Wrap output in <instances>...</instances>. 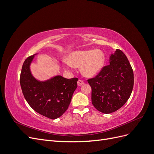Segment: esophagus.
Wrapping results in <instances>:
<instances>
[{
	"mask_svg": "<svg viewBox=\"0 0 154 154\" xmlns=\"http://www.w3.org/2000/svg\"><path fill=\"white\" fill-rule=\"evenodd\" d=\"M83 83H84V82H83V80H78V86H81V85H82Z\"/></svg>",
	"mask_w": 154,
	"mask_h": 154,
	"instance_id": "obj_1",
	"label": "esophagus"
}]
</instances>
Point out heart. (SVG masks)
Listing matches in <instances>:
<instances>
[{"label": "heart", "instance_id": "heart-1", "mask_svg": "<svg viewBox=\"0 0 154 154\" xmlns=\"http://www.w3.org/2000/svg\"><path fill=\"white\" fill-rule=\"evenodd\" d=\"M105 55L100 50L78 51L69 56V61L63 60V65L68 71L72 72L74 67L82 66L83 75L91 77L98 73L103 66Z\"/></svg>", "mask_w": 154, "mask_h": 154}]
</instances>
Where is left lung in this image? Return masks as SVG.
I'll list each match as a JSON object with an SVG mask.
<instances>
[{"label": "left lung", "mask_w": 154, "mask_h": 154, "mask_svg": "<svg viewBox=\"0 0 154 154\" xmlns=\"http://www.w3.org/2000/svg\"><path fill=\"white\" fill-rule=\"evenodd\" d=\"M92 88V103L101 112L110 114L123 106L131 95L134 72L123 51L116 49L109 64L87 80Z\"/></svg>", "instance_id": "obj_1"}]
</instances>
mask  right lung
<instances>
[{
	"instance_id": "right-lung-1",
	"label": "right lung",
	"mask_w": 154,
	"mask_h": 154,
	"mask_svg": "<svg viewBox=\"0 0 154 154\" xmlns=\"http://www.w3.org/2000/svg\"><path fill=\"white\" fill-rule=\"evenodd\" d=\"M34 55L27 57L22 65L20 83L26 100L36 112L55 119L66 112L77 88L78 78L67 79L61 76L40 82L32 76L29 65Z\"/></svg>"
}]
</instances>
